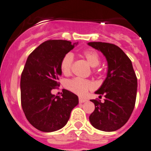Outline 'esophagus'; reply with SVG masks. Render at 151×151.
I'll return each instance as SVG.
<instances>
[{
    "label": "esophagus",
    "instance_id": "obj_1",
    "mask_svg": "<svg viewBox=\"0 0 151 151\" xmlns=\"http://www.w3.org/2000/svg\"><path fill=\"white\" fill-rule=\"evenodd\" d=\"M87 101V99H83V98H79V102L80 103H83V102H85Z\"/></svg>",
    "mask_w": 151,
    "mask_h": 151
}]
</instances>
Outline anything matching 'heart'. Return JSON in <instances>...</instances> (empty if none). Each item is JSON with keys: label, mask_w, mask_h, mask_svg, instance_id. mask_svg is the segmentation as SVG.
Segmentation results:
<instances>
[{"label": "heart", "mask_w": 151, "mask_h": 151, "mask_svg": "<svg viewBox=\"0 0 151 151\" xmlns=\"http://www.w3.org/2000/svg\"><path fill=\"white\" fill-rule=\"evenodd\" d=\"M82 56L86 59L88 63L91 67H96L100 63V58L96 51L93 49H86L82 52ZM74 58L71 54L68 53L63 57L60 61V67L63 74L68 75L71 71ZM96 69H93V73H96ZM67 88L73 93L80 96L84 95L88 91L93 88L92 83L90 81L80 78H74L68 80L65 84Z\"/></svg>", "instance_id": "heart-1"}]
</instances>
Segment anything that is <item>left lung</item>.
<instances>
[{
    "instance_id": "8db88e82",
    "label": "left lung",
    "mask_w": 151,
    "mask_h": 151,
    "mask_svg": "<svg viewBox=\"0 0 151 151\" xmlns=\"http://www.w3.org/2000/svg\"><path fill=\"white\" fill-rule=\"evenodd\" d=\"M88 44L100 51L108 62L107 77L95 93L103 95L105 102L91 99L95 105L89 116L91 124L100 131H114L122 128L129 119L134 106L137 91V77L132 63L117 46L102 42Z\"/></svg>"
}]
</instances>
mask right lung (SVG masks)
<instances>
[{
  "mask_svg": "<svg viewBox=\"0 0 151 151\" xmlns=\"http://www.w3.org/2000/svg\"><path fill=\"white\" fill-rule=\"evenodd\" d=\"M74 44L63 40L45 41L29 55L22 71L20 100L23 113L29 123L43 132L65 126L79 102L78 96L68 90H63L62 96L52 93L60 86L61 60Z\"/></svg>",
  "mask_w": 151,
  "mask_h": 151,
  "instance_id": "obj_1",
  "label": "right lung"
}]
</instances>
